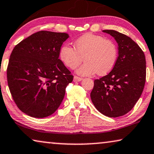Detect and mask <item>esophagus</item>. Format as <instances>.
Wrapping results in <instances>:
<instances>
[{"label": "esophagus", "instance_id": "1", "mask_svg": "<svg viewBox=\"0 0 154 154\" xmlns=\"http://www.w3.org/2000/svg\"><path fill=\"white\" fill-rule=\"evenodd\" d=\"M82 79H82V78H81V77H79L77 76H75L74 78H73V82H80V81H82Z\"/></svg>", "mask_w": 154, "mask_h": 154}]
</instances>
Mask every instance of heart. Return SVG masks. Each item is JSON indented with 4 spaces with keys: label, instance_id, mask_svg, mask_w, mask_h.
Here are the masks:
<instances>
[{
    "label": "heart",
    "instance_id": "heart-1",
    "mask_svg": "<svg viewBox=\"0 0 154 154\" xmlns=\"http://www.w3.org/2000/svg\"><path fill=\"white\" fill-rule=\"evenodd\" d=\"M118 51L115 44L103 36L87 33L78 38L75 48L64 45L59 51V57L65 66L76 68L84 60L85 63L77 70L82 76H91L97 72L105 75L111 72L117 60Z\"/></svg>",
    "mask_w": 154,
    "mask_h": 154
}]
</instances>
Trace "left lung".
Listing matches in <instances>:
<instances>
[{
    "mask_svg": "<svg viewBox=\"0 0 154 154\" xmlns=\"http://www.w3.org/2000/svg\"><path fill=\"white\" fill-rule=\"evenodd\" d=\"M118 44L119 56L109 74L94 81L91 93L93 104L108 117L125 115L140 98L146 81V59L137 43L114 30H104Z\"/></svg>",
    "mask_w": 154,
    "mask_h": 154,
    "instance_id": "8db88e82",
    "label": "left lung"
}]
</instances>
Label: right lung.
<instances>
[{"mask_svg": "<svg viewBox=\"0 0 154 154\" xmlns=\"http://www.w3.org/2000/svg\"><path fill=\"white\" fill-rule=\"evenodd\" d=\"M69 38L66 33L37 32L14 47L7 70L10 93L19 109L35 118L54 113L72 82L59 51Z\"/></svg>", "mask_w": 154, "mask_h": 154, "instance_id": "add662e5", "label": "right lung"}]
</instances>
